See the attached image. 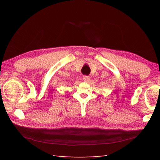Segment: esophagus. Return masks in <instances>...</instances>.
Masks as SVG:
<instances>
[{"instance_id":"1","label":"esophagus","mask_w":160,"mask_h":160,"mask_svg":"<svg viewBox=\"0 0 160 160\" xmlns=\"http://www.w3.org/2000/svg\"><path fill=\"white\" fill-rule=\"evenodd\" d=\"M91 78L89 76H83V80L85 81V82H89L90 81Z\"/></svg>"}]
</instances>
